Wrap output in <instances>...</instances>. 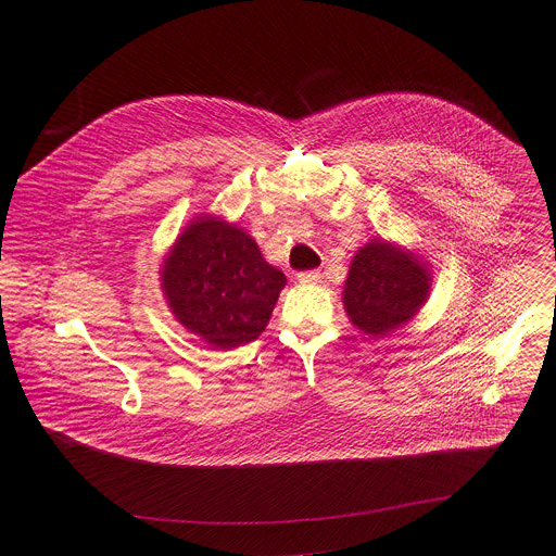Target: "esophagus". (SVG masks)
<instances>
[{"label":"esophagus","mask_w":556,"mask_h":556,"mask_svg":"<svg viewBox=\"0 0 556 556\" xmlns=\"http://www.w3.org/2000/svg\"><path fill=\"white\" fill-rule=\"evenodd\" d=\"M319 279H323V275H319L317 270H306V273H300V275H298V281H300V283H317Z\"/></svg>","instance_id":"34e87169"}]
</instances>
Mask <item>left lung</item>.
I'll use <instances>...</instances> for the list:
<instances>
[{"label":"left lung","mask_w":556,"mask_h":556,"mask_svg":"<svg viewBox=\"0 0 556 556\" xmlns=\"http://www.w3.org/2000/svg\"><path fill=\"white\" fill-rule=\"evenodd\" d=\"M430 275L424 263L392 243L361 248L344 283V308L367 336L381 338L407 323L426 302Z\"/></svg>","instance_id":"8db88e82"}]
</instances>
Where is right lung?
Returning <instances> with one entry per match:
<instances>
[{
  "mask_svg": "<svg viewBox=\"0 0 556 556\" xmlns=\"http://www.w3.org/2000/svg\"><path fill=\"white\" fill-rule=\"evenodd\" d=\"M162 286L180 325L204 342L231 349L266 329L286 277L243 229L204 216L175 241Z\"/></svg>",
  "mask_w": 556,
  "mask_h": 556,
  "instance_id": "add662e5",
  "label": "right lung"
}]
</instances>
